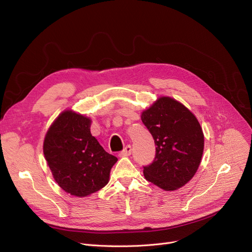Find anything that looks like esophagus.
<instances>
[{
  "label": "esophagus",
  "mask_w": 252,
  "mask_h": 252,
  "mask_svg": "<svg viewBox=\"0 0 252 252\" xmlns=\"http://www.w3.org/2000/svg\"><path fill=\"white\" fill-rule=\"evenodd\" d=\"M130 154H131V146L127 145L125 148L120 152V156H129Z\"/></svg>",
  "instance_id": "obj_1"
}]
</instances>
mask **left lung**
Masks as SVG:
<instances>
[{
    "instance_id": "1",
    "label": "left lung",
    "mask_w": 252,
    "mask_h": 252,
    "mask_svg": "<svg viewBox=\"0 0 252 252\" xmlns=\"http://www.w3.org/2000/svg\"><path fill=\"white\" fill-rule=\"evenodd\" d=\"M153 136L154 160L144 167L145 178L164 190H175L193 178L200 164L204 135L197 118L184 104L160 97L142 112Z\"/></svg>"
}]
</instances>
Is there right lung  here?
Instances as JSON below:
<instances>
[{"label":"right lung","instance_id":"1","mask_svg":"<svg viewBox=\"0 0 252 252\" xmlns=\"http://www.w3.org/2000/svg\"><path fill=\"white\" fill-rule=\"evenodd\" d=\"M92 120L68 109L60 114L43 141V154L55 181L64 192L86 197L109 181L116 156L91 133Z\"/></svg>","mask_w":252,"mask_h":252}]
</instances>
